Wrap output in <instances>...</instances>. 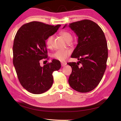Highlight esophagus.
I'll return each mask as SVG.
<instances>
[{
	"label": "esophagus",
	"mask_w": 121,
	"mask_h": 121,
	"mask_svg": "<svg viewBox=\"0 0 121 121\" xmlns=\"http://www.w3.org/2000/svg\"><path fill=\"white\" fill-rule=\"evenodd\" d=\"M61 65H62V67H63L67 65V63L65 62H61Z\"/></svg>",
	"instance_id": "1"
}]
</instances>
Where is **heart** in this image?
I'll return each mask as SVG.
<instances>
[{
    "mask_svg": "<svg viewBox=\"0 0 121 121\" xmlns=\"http://www.w3.org/2000/svg\"><path fill=\"white\" fill-rule=\"evenodd\" d=\"M60 35L67 42H70L73 39L72 35L70 32L66 31H62L60 32ZM53 39V36L50 35L48 37L46 41L47 46L49 48H51L52 46V43ZM71 54V51L68 49L64 50H58L53 54V57L56 60L64 61Z\"/></svg>",
    "mask_w": 121,
    "mask_h": 121,
    "instance_id": "obj_1",
    "label": "heart"
}]
</instances>
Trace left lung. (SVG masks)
<instances>
[{
	"label": "left lung",
	"instance_id": "1",
	"mask_svg": "<svg viewBox=\"0 0 121 121\" xmlns=\"http://www.w3.org/2000/svg\"><path fill=\"white\" fill-rule=\"evenodd\" d=\"M69 26L78 37V44L71 57L79 61L68 63L72 68L68 82L76 91L89 92L99 84L106 70L107 41L101 28L91 20L73 22ZM80 63L81 67L79 66Z\"/></svg>",
	"mask_w": 121,
	"mask_h": 121
}]
</instances>
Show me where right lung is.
I'll list each match as a JSON object with an SVG mask.
<instances>
[{"label":"right lung","instance_id":"right-lung-1","mask_svg":"<svg viewBox=\"0 0 121 121\" xmlns=\"http://www.w3.org/2000/svg\"><path fill=\"white\" fill-rule=\"evenodd\" d=\"M60 26L32 21L23 24L16 34L13 65L20 84L30 93L38 95L50 89L53 83V72L61 68L60 62L56 59L43 67L39 62L42 59H48L45 40Z\"/></svg>","mask_w":121,"mask_h":121}]
</instances>
